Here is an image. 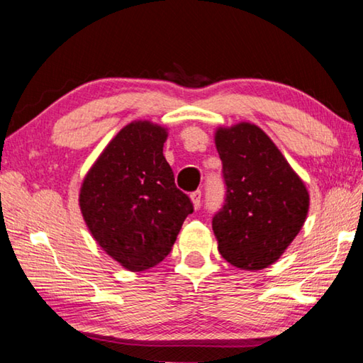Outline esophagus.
<instances>
[{
	"instance_id": "34e87169",
	"label": "esophagus",
	"mask_w": 363,
	"mask_h": 363,
	"mask_svg": "<svg viewBox=\"0 0 363 363\" xmlns=\"http://www.w3.org/2000/svg\"><path fill=\"white\" fill-rule=\"evenodd\" d=\"M190 200H192L195 210H199L201 203V190H195V192L190 194Z\"/></svg>"
}]
</instances>
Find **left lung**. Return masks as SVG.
Listing matches in <instances>:
<instances>
[{
  "instance_id": "1",
  "label": "left lung",
  "mask_w": 363,
  "mask_h": 363,
  "mask_svg": "<svg viewBox=\"0 0 363 363\" xmlns=\"http://www.w3.org/2000/svg\"><path fill=\"white\" fill-rule=\"evenodd\" d=\"M225 199L213 218L220 256L243 270H261L284 255L303 227L309 194L261 128L238 123L214 136Z\"/></svg>"
}]
</instances>
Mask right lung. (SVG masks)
Wrapping results in <instances>:
<instances>
[{
	"label": "right lung",
	"instance_id": "add662e5",
	"mask_svg": "<svg viewBox=\"0 0 363 363\" xmlns=\"http://www.w3.org/2000/svg\"><path fill=\"white\" fill-rule=\"evenodd\" d=\"M168 133L133 121L110 140L79 190V208L99 247L131 272L169 255L192 201L163 157Z\"/></svg>",
	"mask_w": 363,
	"mask_h": 363
}]
</instances>
